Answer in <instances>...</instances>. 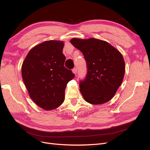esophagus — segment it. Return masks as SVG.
Listing matches in <instances>:
<instances>
[{
	"instance_id": "34e87169",
	"label": "esophagus",
	"mask_w": 150,
	"mask_h": 150,
	"mask_svg": "<svg viewBox=\"0 0 150 150\" xmlns=\"http://www.w3.org/2000/svg\"><path fill=\"white\" fill-rule=\"evenodd\" d=\"M77 71H78V70H77V68H76V67H74V69H72V72H73V73H74V74H76Z\"/></svg>"
}]
</instances>
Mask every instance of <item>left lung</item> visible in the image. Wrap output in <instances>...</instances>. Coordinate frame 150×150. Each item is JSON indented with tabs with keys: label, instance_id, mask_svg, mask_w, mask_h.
Instances as JSON below:
<instances>
[{
	"label": "left lung",
	"instance_id": "obj_1",
	"mask_svg": "<svg viewBox=\"0 0 150 150\" xmlns=\"http://www.w3.org/2000/svg\"><path fill=\"white\" fill-rule=\"evenodd\" d=\"M70 42L83 54L87 64L86 78L79 83L84 100L92 104L111 100L125 76V64L121 52L100 39L73 38Z\"/></svg>",
	"mask_w": 150,
	"mask_h": 150
}]
</instances>
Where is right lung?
<instances>
[{
	"instance_id": "1",
	"label": "right lung",
	"mask_w": 150,
	"mask_h": 150,
	"mask_svg": "<svg viewBox=\"0 0 150 150\" xmlns=\"http://www.w3.org/2000/svg\"><path fill=\"white\" fill-rule=\"evenodd\" d=\"M64 42L47 40L30 50L22 65V77L29 96L45 110H52L64 101L66 85L74 78L64 67Z\"/></svg>"
}]
</instances>
